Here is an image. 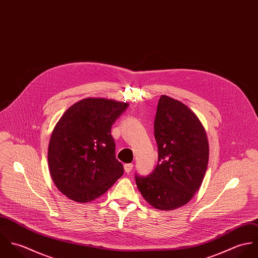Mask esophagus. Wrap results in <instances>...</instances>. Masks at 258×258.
Masks as SVG:
<instances>
[{
  "label": "esophagus",
  "instance_id": "1",
  "mask_svg": "<svg viewBox=\"0 0 258 258\" xmlns=\"http://www.w3.org/2000/svg\"><path fill=\"white\" fill-rule=\"evenodd\" d=\"M132 169H133V164H125L124 165V170L127 174L130 173L132 171Z\"/></svg>",
  "mask_w": 258,
  "mask_h": 258
}]
</instances>
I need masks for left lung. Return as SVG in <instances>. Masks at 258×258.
<instances>
[{"label":"left lung","instance_id":"1","mask_svg":"<svg viewBox=\"0 0 258 258\" xmlns=\"http://www.w3.org/2000/svg\"><path fill=\"white\" fill-rule=\"evenodd\" d=\"M158 163L148 176L135 174L143 198L155 209L170 211L187 204L203 183L208 163L206 131L184 103L159 99L154 121Z\"/></svg>","mask_w":258,"mask_h":258}]
</instances>
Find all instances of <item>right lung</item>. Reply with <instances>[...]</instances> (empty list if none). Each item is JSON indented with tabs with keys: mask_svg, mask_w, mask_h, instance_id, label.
<instances>
[{
	"mask_svg": "<svg viewBox=\"0 0 258 258\" xmlns=\"http://www.w3.org/2000/svg\"><path fill=\"white\" fill-rule=\"evenodd\" d=\"M129 104L85 98L64 112L48 145V166L56 187L78 203L97 199L122 175L111 127Z\"/></svg>",
	"mask_w": 258,
	"mask_h": 258,
	"instance_id": "add662e5",
	"label": "right lung"
}]
</instances>
